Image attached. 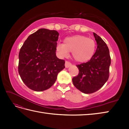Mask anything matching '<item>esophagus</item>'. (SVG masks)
Listing matches in <instances>:
<instances>
[{
  "instance_id": "34e87169",
  "label": "esophagus",
  "mask_w": 129,
  "mask_h": 129,
  "mask_svg": "<svg viewBox=\"0 0 129 129\" xmlns=\"http://www.w3.org/2000/svg\"><path fill=\"white\" fill-rule=\"evenodd\" d=\"M71 65H72V64H71V63H70V62L68 61H65V67H66V68H69V67L71 66Z\"/></svg>"
}]
</instances>
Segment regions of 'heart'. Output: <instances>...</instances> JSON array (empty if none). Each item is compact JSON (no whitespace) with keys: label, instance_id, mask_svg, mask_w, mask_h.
<instances>
[{"label":"heart","instance_id":"b5f03b06","mask_svg":"<svg viewBox=\"0 0 129 129\" xmlns=\"http://www.w3.org/2000/svg\"><path fill=\"white\" fill-rule=\"evenodd\" d=\"M95 48L94 39L84 35H76L65 38L64 44H59L56 49L62 57H67L69 52H72L73 57L76 61L85 62L92 58Z\"/></svg>","mask_w":129,"mask_h":129}]
</instances>
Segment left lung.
<instances>
[{
	"label": "left lung",
	"instance_id": "8db88e82",
	"mask_svg": "<svg viewBox=\"0 0 129 129\" xmlns=\"http://www.w3.org/2000/svg\"><path fill=\"white\" fill-rule=\"evenodd\" d=\"M93 34L97 43L96 50L89 61L76 65L79 74L72 79L74 85L85 94L98 91L109 77L111 57L109 48L99 35Z\"/></svg>",
	"mask_w": 129,
	"mask_h": 129
}]
</instances>
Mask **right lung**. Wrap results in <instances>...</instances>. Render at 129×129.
Listing matches in <instances>:
<instances>
[{
  "label": "right lung",
  "instance_id": "right-lung-1",
  "mask_svg": "<svg viewBox=\"0 0 129 129\" xmlns=\"http://www.w3.org/2000/svg\"><path fill=\"white\" fill-rule=\"evenodd\" d=\"M59 33L40 29L30 35L19 54L18 72L23 83L34 91L47 90L65 68V60L56 56Z\"/></svg>",
  "mask_w": 129,
  "mask_h": 129
}]
</instances>
